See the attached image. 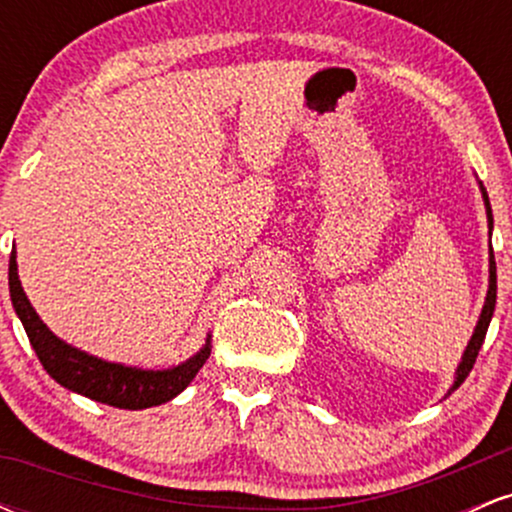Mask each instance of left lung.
Masks as SVG:
<instances>
[{
	"instance_id": "obj_1",
	"label": "left lung",
	"mask_w": 512,
	"mask_h": 512,
	"mask_svg": "<svg viewBox=\"0 0 512 512\" xmlns=\"http://www.w3.org/2000/svg\"><path fill=\"white\" fill-rule=\"evenodd\" d=\"M481 195H484L486 214H489V228H491L493 226V214H491L489 195H486L484 187H481ZM489 264H491V267H489V293H486V303H484V310H481V317H479V322H477V330H474L472 339H469V344H467V351H464V356H462V361H460V366H457L455 385H452V390H457V387L464 383V378H467V375L472 373L474 361H477L481 344H484V339H486V330H489L493 308H496V260H493V250H491Z\"/></svg>"
}]
</instances>
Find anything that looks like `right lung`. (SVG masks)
<instances>
[{
	"label": "right lung",
	"mask_w": 512,
	"mask_h": 512,
	"mask_svg": "<svg viewBox=\"0 0 512 512\" xmlns=\"http://www.w3.org/2000/svg\"><path fill=\"white\" fill-rule=\"evenodd\" d=\"M9 293L16 315L21 317L23 330L28 334V342L43 368L67 390L79 392V395L96 399L101 404H110V407L146 409L168 402L192 383L197 370L207 363L211 354L207 342L197 356L180 366L168 370H142L101 361V358L88 356L84 351L64 344L48 330V325L28 303L26 293L21 289L19 272H16V252H11L9 257Z\"/></svg>",
	"instance_id": "add662e5"
}]
</instances>
